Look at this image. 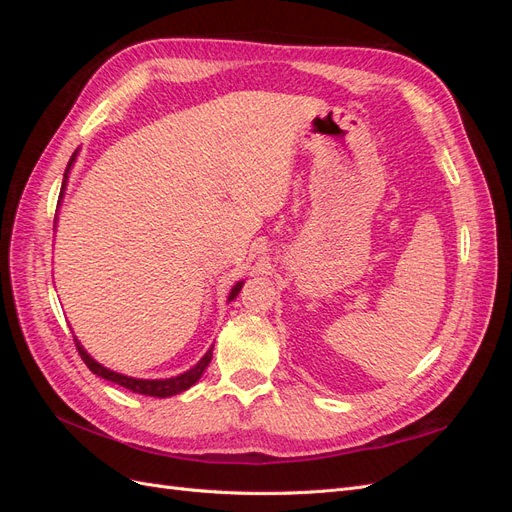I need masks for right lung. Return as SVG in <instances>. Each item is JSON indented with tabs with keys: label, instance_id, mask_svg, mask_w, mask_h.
Masks as SVG:
<instances>
[{
	"label": "right lung",
	"instance_id": "1",
	"mask_svg": "<svg viewBox=\"0 0 512 512\" xmlns=\"http://www.w3.org/2000/svg\"><path fill=\"white\" fill-rule=\"evenodd\" d=\"M76 153H79V151H74L70 162H68L66 175H64V183H61V194H59V198L64 196L66 183H68V173H70V168H72V164H74V160H76ZM241 286H243V282H237L235 286H232V290H230V294H228V301H232V299L237 297ZM74 344H76V350H79V354H81V359L85 361V365H87L91 371H94L96 376H100V378H104V380H108V382H115V384L123 386V389H128V391H132V393H141V395H149V397H170V395H177V393L188 391L190 386L196 384V382L200 380V376H203V371L207 369V365L211 363V356H213V348H209L207 354L203 356V359H200L192 369L185 371V374H179V376H175V378H164V380H141V378H130V376L117 374V371L106 369V367L100 365L96 359H91V356L87 354V350L81 346V342H79V339H76V337H74Z\"/></svg>",
	"mask_w": 512,
	"mask_h": 512
}]
</instances>
